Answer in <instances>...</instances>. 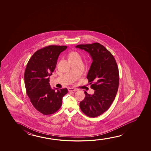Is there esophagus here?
I'll return each mask as SVG.
<instances>
[{
	"instance_id": "34e87169",
	"label": "esophagus",
	"mask_w": 151,
	"mask_h": 151,
	"mask_svg": "<svg viewBox=\"0 0 151 151\" xmlns=\"http://www.w3.org/2000/svg\"><path fill=\"white\" fill-rule=\"evenodd\" d=\"M68 90L69 92H72V91H76L77 90L74 88H69L68 89Z\"/></svg>"
}]
</instances>
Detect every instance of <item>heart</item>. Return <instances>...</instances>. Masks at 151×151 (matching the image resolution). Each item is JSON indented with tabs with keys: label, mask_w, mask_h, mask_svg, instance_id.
I'll use <instances>...</instances> for the list:
<instances>
[{
	"label": "heart",
	"mask_w": 151,
	"mask_h": 151,
	"mask_svg": "<svg viewBox=\"0 0 151 151\" xmlns=\"http://www.w3.org/2000/svg\"><path fill=\"white\" fill-rule=\"evenodd\" d=\"M80 57V56L78 52H70L69 55V59H72V58H76V57Z\"/></svg>",
	"instance_id": "obj_1"
}]
</instances>
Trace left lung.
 <instances>
[{
	"mask_svg": "<svg viewBox=\"0 0 151 151\" xmlns=\"http://www.w3.org/2000/svg\"><path fill=\"white\" fill-rule=\"evenodd\" d=\"M76 47L89 52L93 60L87 78L94 93L84 92L86 96L80 108L86 116L95 118L106 111L116 97L119 83L118 65L111 53L101 44H80Z\"/></svg>",
	"mask_w": 151,
	"mask_h": 151,
	"instance_id": "8db88e82",
	"label": "left lung"
}]
</instances>
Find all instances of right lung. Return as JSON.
<instances>
[{"label": "right lung", "instance_id": "1", "mask_svg": "<svg viewBox=\"0 0 151 151\" xmlns=\"http://www.w3.org/2000/svg\"><path fill=\"white\" fill-rule=\"evenodd\" d=\"M67 47L46 46L35 52L27 63L24 74L26 93L34 107L44 115L57 111L62 105V98L68 93L66 88L52 89L49 83L58 57Z\"/></svg>", "mask_w": 151, "mask_h": 151}]
</instances>
